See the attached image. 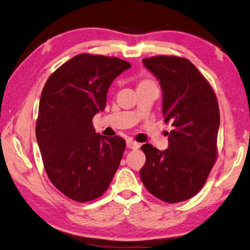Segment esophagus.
<instances>
[{
  "instance_id": "obj_1",
  "label": "esophagus",
  "mask_w": 250,
  "mask_h": 250,
  "mask_svg": "<svg viewBox=\"0 0 250 250\" xmlns=\"http://www.w3.org/2000/svg\"><path fill=\"white\" fill-rule=\"evenodd\" d=\"M126 147L129 149H133V150H136L139 148V144L136 143L135 141H132V139H129V141H126Z\"/></svg>"
}]
</instances>
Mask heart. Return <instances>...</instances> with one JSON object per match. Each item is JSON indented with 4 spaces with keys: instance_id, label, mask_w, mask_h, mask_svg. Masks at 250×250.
<instances>
[{
    "instance_id": "obj_1",
    "label": "heart",
    "mask_w": 250,
    "mask_h": 250,
    "mask_svg": "<svg viewBox=\"0 0 250 250\" xmlns=\"http://www.w3.org/2000/svg\"><path fill=\"white\" fill-rule=\"evenodd\" d=\"M144 83H148V82H146V81H145V82H142L141 84H144Z\"/></svg>"
}]
</instances>
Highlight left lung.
<instances>
[{
    "instance_id": "left-lung-1",
    "label": "left lung",
    "mask_w": 250,
    "mask_h": 250,
    "mask_svg": "<svg viewBox=\"0 0 250 250\" xmlns=\"http://www.w3.org/2000/svg\"><path fill=\"white\" fill-rule=\"evenodd\" d=\"M144 66L160 81L162 113L172 130L168 148L141 149L146 163L139 171L150 193L169 204L188 200L204 187L217 158L219 108L211 85L188 60L154 56Z\"/></svg>"
}]
</instances>
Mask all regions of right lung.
<instances>
[{
  "label": "right lung",
  "instance_id": "add662e5",
  "mask_svg": "<svg viewBox=\"0 0 250 250\" xmlns=\"http://www.w3.org/2000/svg\"><path fill=\"white\" fill-rule=\"evenodd\" d=\"M129 68V62L117 57L79 54L44 84L37 143L50 181L74 201L100 197L118 169L125 141L96 133L92 118L105 108L113 81Z\"/></svg>",
  "mask_w": 250,
  "mask_h": 250
}]
</instances>
